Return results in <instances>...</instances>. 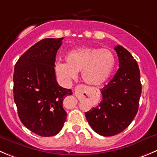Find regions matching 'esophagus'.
I'll use <instances>...</instances> for the list:
<instances>
[{
  "label": "esophagus",
  "instance_id": "esophagus-1",
  "mask_svg": "<svg viewBox=\"0 0 157 157\" xmlns=\"http://www.w3.org/2000/svg\"><path fill=\"white\" fill-rule=\"evenodd\" d=\"M83 85H78L77 87H76V90H83Z\"/></svg>",
  "mask_w": 157,
  "mask_h": 157
}]
</instances>
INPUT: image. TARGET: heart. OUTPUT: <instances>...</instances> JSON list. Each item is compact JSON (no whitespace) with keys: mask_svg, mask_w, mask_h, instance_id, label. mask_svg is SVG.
I'll use <instances>...</instances> for the list:
<instances>
[{"mask_svg":"<svg viewBox=\"0 0 157 157\" xmlns=\"http://www.w3.org/2000/svg\"><path fill=\"white\" fill-rule=\"evenodd\" d=\"M66 63H57L56 72L65 83H70L81 71L82 79L92 86H100L108 80L115 69V57L108 49L80 47L66 55Z\"/></svg>","mask_w":157,"mask_h":157,"instance_id":"1","label":"heart"}]
</instances>
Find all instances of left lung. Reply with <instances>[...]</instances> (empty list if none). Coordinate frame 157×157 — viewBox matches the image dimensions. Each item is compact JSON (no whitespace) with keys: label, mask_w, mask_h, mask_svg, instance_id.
<instances>
[{"label":"left lung","mask_w":157,"mask_h":157,"mask_svg":"<svg viewBox=\"0 0 157 157\" xmlns=\"http://www.w3.org/2000/svg\"><path fill=\"white\" fill-rule=\"evenodd\" d=\"M115 50L119 69L101 89V103L85 112L90 127L103 136H115L131 124L138 112L142 93L140 71L136 60L121 45L115 46Z\"/></svg>","instance_id":"left-lung-1"}]
</instances>
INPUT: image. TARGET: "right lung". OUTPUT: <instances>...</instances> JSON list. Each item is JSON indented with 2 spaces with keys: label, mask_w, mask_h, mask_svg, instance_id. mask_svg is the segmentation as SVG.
Returning <instances> with one entry per match:
<instances>
[{
  "label": "right lung",
  "mask_w": 157,
  "mask_h": 157,
  "mask_svg": "<svg viewBox=\"0 0 157 157\" xmlns=\"http://www.w3.org/2000/svg\"><path fill=\"white\" fill-rule=\"evenodd\" d=\"M63 39L39 41L14 67L13 92L19 118L30 131L44 137L56 136L63 128L67 115L63 101L72 94L56 79V56Z\"/></svg>",
  "instance_id": "add662e5"
}]
</instances>
